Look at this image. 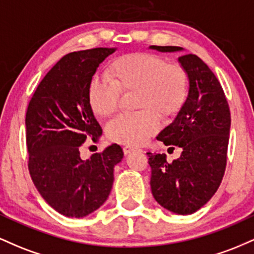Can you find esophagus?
Segmentation results:
<instances>
[{"label":"esophagus","instance_id":"1","mask_svg":"<svg viewBox=\"0 0 254 254\" xmlns=\"http://www.w3.org/2000/svg\"><path fill=\"white\" fill-rule=\"evenodd\" d=\"M135 150H138V149H137V148H133V147H124L123 148V151H124L125 155H127V154L132 153V151H135Z\"/></svg>","mask_w":254,"mask_h":254}]
</instances>
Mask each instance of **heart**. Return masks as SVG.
Listing matches in <instances>:
<instances>
[{
  "instance_id": "1",
  "label": "heart",
  "mask_w": 254,
  "mask_h": 254,
  "mask_svg": "<svg viewBox=\"0 0 254 254\" xmlns=\"http://www.w3.org/2000/svg\"><path fill=\"white\" fill-rule=\"evenodd\" d=\"M112 78L94 75L88 86V101L100 117L117 109L121 89H137L135 113H122L109 122L107 136L122 144L144 143L161 127L159 113L165 117L182 109L189 95V76L179 64L167 63L148 52L124 55L110 65Z\"/></svg>"
}]
</instances>
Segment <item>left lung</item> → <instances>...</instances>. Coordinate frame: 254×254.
I'll return each instance as SVG.
<instances>
[{"mask_svg": "<svg viewBox=\"0 0 254 254\" xmlns=\"http://www.w3.org/2000/svg\"><path fill=\"white\" fill-rule=\"evenodd\" d=\"M160 52H182L179 46H149ZM178 62L189 76V95L159 141L183 149L168 164L166 154L147 153L151 168V193L174 214L190 215L217 191L227 165L230 111L220 82L196 55H183Z\"/></svg>", "mask_w": 254, "mask_h": 254, "instance_id": "1", "label": "left lung"}]
</instances>
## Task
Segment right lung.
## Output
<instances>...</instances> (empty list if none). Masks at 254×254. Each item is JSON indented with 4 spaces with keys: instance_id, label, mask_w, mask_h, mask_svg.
<instances>
[{
    "instance_id": "1",
    "label": "right lung",
    "mask_w": 254,
    "mask_h": 254,
    "mask_svg": "<svg viewBox=\"0 0 254 254\" xmlns=\"http://www.w3.org/2000/svg\"><path fill=\"white\" fill-rule=\"evenodd\" d=\"M116 48L71 52L61 58L37 87L26 112L28 170L45 202L66 217H84L100 208L123 159L118 144L88 160L80 156L87 137L103 130L88 101V86L99 64Z\"/></svg>"
}]
</instances>
